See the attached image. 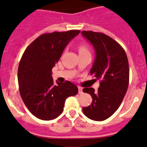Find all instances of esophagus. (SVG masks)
<instances>
[{
	"label": "esophagus",
	"instance_id": "34e87169",
	"mask_svg": "<svg viewBox=\"0 0 147 147\" xmlns=\"http://www.w3.org/2000/svg\"><path fill=\"white\" fill-rule=\"evenodd\" d=\"M78 89H79V94H82L83 93V92H82V88L80 87V86H79V87H78Z\"/></svg>",
	"mask_w": 147,
	"mask_h": 147
}]
</instances>
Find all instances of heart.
<instances>
[{"mask_svg":"<svg viewBox=\"0 0 147 147\" xmlns=\"http://www.w3.org/2000/svg\"><path fill=\"white\" fill-rule=\"evenodd\" d=\"M79 52H89L88 51L87 47L85 45H80L79 46Z\"/></svg>","mask_w":147,"mask_h":147,"instance_id":"1","label":"heart"}]
</instances>
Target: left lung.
I'll list each match as a JSON object with an SVG mask.
<instances>
[{
	"label": "left lung",
	"instance_id": "1",
	"mask_svg": "<svg viewBox=\"0 0 147 147\" xmlns=\"http://www.w3.org/2000/svg\"><path fill=\"white\" fill-rule=\"evenodd\" d=\"M82 36L93 46L96 53L90 70L100 80L98 90L84 88L92 96V102L82 109L87 118L102 121L111 117L123 101L129 85V64L125 51L117 41L99 32L82 31Z\"/></svg>",
	"mask_w": 147,
	"mask_h": 147
}]
</instances>
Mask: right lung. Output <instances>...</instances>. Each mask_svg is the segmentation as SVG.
<instances>
[{
	"label": "right lung",
	"instance_id": "1",
	"mask_svg": "<svg viewBox=\"0 0 147 147\" xmlns=\"http://www.w3.org/2000/svg\"><path fill=\"white\" fill-rule=\"evenodd\" d=\"M80 32L43 34L24 51L18 72L20 93L25 106L36 118H56L63 111L66 98L78 94V86L69 81L54 84L51 70L66 46Z\"/></svg>",
	"mask_w": 147,
	"mask_h": 147
}]
</instances>
